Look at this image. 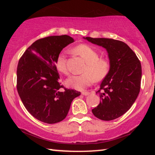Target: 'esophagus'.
Listing matches in <instances>:
<instances>
[{"mask_svg":"<svg viewBox=\"0 0 155 155\" xmlns=\"http://www.w3.org/2000/svg\"><path fill=\"white\" fill-rule=\"evenodd\" d=\"M81 94L83 96H87L90 94V92L89 91H82V93H81Z\"/></svg>","mask_w":155,"mask_h":155,"instance_id":"obj_1","label":"esophagus"}]
</instances>
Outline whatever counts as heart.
Wrapping results in <instances>:
<instances>
[{
    "label": "heart",
    "instance_id": "heart-1",
    "mask_svg": "<svg viewBox=\"0 0 155 155\" xmlns=\"http://www.w3.org/2000/svg\"><path fill=\"white\" fill-rule=\"evenodd\" d=\"M74 51L85 60L86 65L83 68V74L72 75L67 78L65 84L68 87L83 90L94 83L95 79L96 81L103 79L108 74L110 68L109 61L105 59H99L98 52L91 47L85 44H81L75 47ZM56 66L63 74H68L65 52H60L57 56Z\"/></svg>",
    "mask_w": 155,
    "mask_h": 155
}]
</instances>
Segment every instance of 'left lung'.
Here are the masks:
<instances>
[{"label": "left lung", "instance_id": "8db88e82", "mask_svg": "<svg viewBox=\"0 0 155 155\" xmlns=\"http://www.w3.org/2000/svg\"><path fill=\"white\" fill-rule=\"evenodd\" d=\"M83 39L105 48L110 65L108 74L96 91L101 101L91 111L104 121L116 119L130 108L140 93L141 63L135 52L123 41L90 37Z\"/></svg>", "mask_w": 155, "mask_h": 155}]
</instances>
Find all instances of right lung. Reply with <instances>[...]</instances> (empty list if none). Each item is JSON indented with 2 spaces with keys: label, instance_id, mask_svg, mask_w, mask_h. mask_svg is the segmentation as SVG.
<instances>
[{
  "label": "right lung",
  "instance_id": "add662e5",
  "mask_svg": "<svg viewBox=\"0 0 155 155\" xmlns=\"http://www.w3.org/2000/svg\"><path fill=\"white\" fill-rule=\"evenodd\" d=\"M67 35L46 37L26 50L17 68V90L23 104L34 117L47 124L62 121L81 92L61 91L57 57L65 46L74 42Z\"/></svg>",
  "mask_w": 155,
  "mask_h": 155
}]
</instances>
